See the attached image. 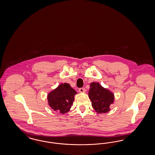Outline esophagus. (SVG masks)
Segmentation results:
<instances>
[{
  "label": "esophagus",
  "instance_id": "1",
  "mask_svg": "<svg viewBox=\"0 0 155 155\" xmlns=\"http://www.w3.org/2000/svg\"><path fill=\"white\" fill-rule=\"evenodd\" d=\"M79 92H81V93H84V92H86V89L85 88H80L79 89Z\"/></svg>",
  "mask_w": 155,
  "mask_h": 155
}]
</instances>
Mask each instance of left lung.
<instances>
[{
  "label": "left lung",
  "instance_id": "obj_1",
  "mask_svg": "<svg viewBox=\"0 0 155 155\" xmlns=\"http://www.w3.org/2000/svg\"><path fill=\"white\" fill-rule=\"evenodd\" d=\"M89 97L93 108L98 113H104L110 110L109 107L114 102V95L103 88L99 83L92 82L90 85Z\"/></svg>",
  "mask_w": 155,
  "mask_h": 155
}]
</instances>
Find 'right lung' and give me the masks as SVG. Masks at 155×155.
Segmentation results:
<instances>
[{
	"label": "right lung",
	"instance_id": "obj_1",
	"mask_svg": "<svg viewBox=\"0 0 155 155\" xmlns=\"http://www.w3.org/2000/svg\"><path fill=\"white\" fill-rule=\"evenodd\" d=\"M76 94L68 84H61L48 94V103L53 110L61 114L66 113L71 108Z\"/></svg>",
	"mask_w": 155,
	"mask_h": 155
}]
</instances>
